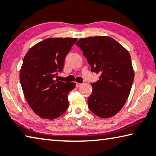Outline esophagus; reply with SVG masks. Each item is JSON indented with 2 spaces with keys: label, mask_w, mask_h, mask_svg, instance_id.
<instances>
[{
  "label": "esophagus",
  "mask_w": 156,
  "mask_h": 156,
  "mask_svg": "<svg viewBox=\"0 0 156 156\" xmlns=\"http://www.w3.org/2000/svg\"><path fill=\"white\" fill-rule=\"evenodd\" d=\"M80 86H81V83H76V87H80Z\"/></svg>",
  "instance_id": "obj_1"
}]
</instances>
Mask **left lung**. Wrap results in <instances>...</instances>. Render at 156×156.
<instances>
[{
    "instance_id": "1",
    "label": "left lung",
    "mask_w": 156,
    "mask_h": 156,
    "mask_svg": "<svg viewBox=\"0 0 156 156\" xmlns=\"http://www.w3.org/2000/svg\"><path fill=\"white\" fill-rule=\"evenodd\" d=\"M76 44L83 51L90 71L100 75L99 80L91 83L88 107L100 118L113 116L125 105L134 81L130 54L113 38L106 36L81 38Z\"/></svg>"
}]
</instances>
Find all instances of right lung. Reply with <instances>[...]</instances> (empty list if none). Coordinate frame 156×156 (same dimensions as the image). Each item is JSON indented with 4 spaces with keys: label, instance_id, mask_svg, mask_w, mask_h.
I'll list each match as a JSON object with an SVG mask.
<instances>
[{
    "label": "right lung",
    "instance_id": "add662e5",
    "mask_svg": "<svg viewBox=\"0 0 156 156\" xmlns=\"http://www.w3.org/2000/svg\"><path fill=\"white\" fill-rule=\"evenodd\" d=\"M76 38H48L31 47L23 61L20 82L26 101L35 114L55 119L68 108V94L75 83L55 80Z\"/></svg>",
    "mask_w": 156,
    "mask_h": 156
}]
</instances>
